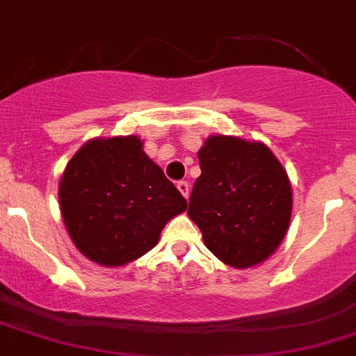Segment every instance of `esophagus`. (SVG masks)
I'll return each mask as SVG.
<instances>
[{"label": "esophagus", "instance_id": "esophagus-1", "mask_svg": "<svg viewBox=\"0 0 356 356\" xmlns=\"http://www.w3.org/2000/svg\"><path fill=\"white\" fill-rule=\"evenodd\" d=\"M176 187H178V191L184 194V198H189L191 189H189V184H187V181H178V184H176Z\"/></svg>", "mask_w": 356, "mask_h": 356}]
</instances>
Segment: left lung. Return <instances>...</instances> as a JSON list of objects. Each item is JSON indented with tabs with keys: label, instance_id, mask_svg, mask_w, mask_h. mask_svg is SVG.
<instances>
[{
	"label": "left lung",
	"instance_id": "left-lung-1",
	"mask_svg": "<svg viewBox=\"0 0 356 356\" xmlns=\"http://www.w3.org/2000/svg\"><path fill=\"white\" fill-rule=\"evenodd\" d=\"M202 175L189 200L205 247L225 265L250 268L277 250L290 227L291 184L263 142L212 135L198 151Z\"/></svg>",
	"mask_w": 356,
	"mask_h": 356
}]
</instances>
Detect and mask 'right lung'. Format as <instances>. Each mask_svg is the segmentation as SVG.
Instances as JSON below:
<instances>
[{
    "label": "right lung",
    "instance_id": "1",
    "mask_svg": "<svg viewBox=\"0 0 356 356\" xmlns=\"http://www.w3.org/2000/svg\"><path fill=\"white\" fill-rule=\"evenodd\" d=\"M59 205L79 252L109 268L147 254L187 209L136 135L88 140L60 176Z\"/></svg>",
    "mask_w": 356,
    "mask_h": 356
}]
</instances>
